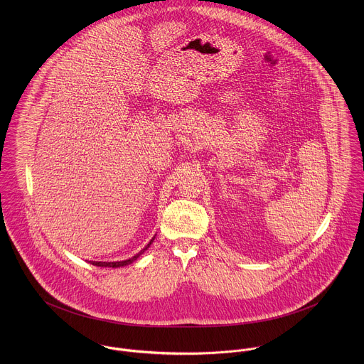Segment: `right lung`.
Masks as SVG:
<instances>
[{"label": "right lung", "instance_id": "add662e5", "mask_svg": "<svg viewBox=\"0 0 364 364\" xmlns=\"http://www.w3.org/2000/svg\"><path fill=\"white\" fill-rule=\"evenodd\" d=\"M153 241H154V238L150 241V244H149L144 250H141L137 255H134V257H133V258H130V259L120 260V262H95V260H94V262H91V263H92V264H95V266H102V267H120V266H126V264H129V263H132V262H134V260L137 259V258H139V257H140V255H141V254H143V252H144V251L151 245V242H153Z\"/></svg>", "mask_w": 364, "mask_h": 364}]
</instances>
